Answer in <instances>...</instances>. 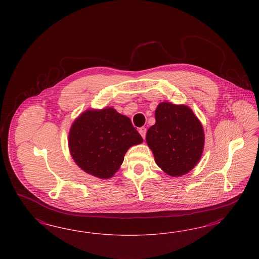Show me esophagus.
<instances>
[{"label":"esophagus","instance_id":"34e87169","mask_svg":"<svg viewBox=\"0 0 259 259\" xmlns=\"http://www.w3.org/2000/svg\"><path fill=\"white\" fill-rule=\"evenodd\" d=\"M139 132L141 135V137H142V139L144 140L145 139V136H146V132H147V130H146V128L145 127H141L139 129Z\"/></svg>","mask_w":259,"mask_h":259}]
</instances>
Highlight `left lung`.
I'll use <instances>...</instances> for the list:
<instances>
[{"label": "left lung", "mask_w": 259, "mask_h": 259, "mask_svg": "<svg viewBox=\"0 0 259 259\" xmlns=\"http://www.w3.org/2000/svg\"><path fill=\"white\" fill-rule=\"evenodd\" d=\"M156 123L146 134V141L155 160L167 175L180 177L199 161L204 146L202 125L185 105L170 102L158 104Z\"/></svg>", "instance_id": "1"}]
</instances>
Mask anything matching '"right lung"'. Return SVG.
I'll use <instances>...</instances> for the list:
<instances>
[{
    "label": "right lung",
    "mask_w": 259,
    "mask_h": 259,
    "mask_svg": "<svg viewBox=\"0 0 259 259\" xmlns=\"http://www.w3.org/2000/svg\"><path fill=\"white\" fill-rule=\"evenodd\" d=\"M141 142L130 118L109 107L82 113L71 127L68 144L73 159L84 172L109 179L122 164L127 150Z\"/></svg>",
    "instance_id": "obj_1"
}]
</instances>
